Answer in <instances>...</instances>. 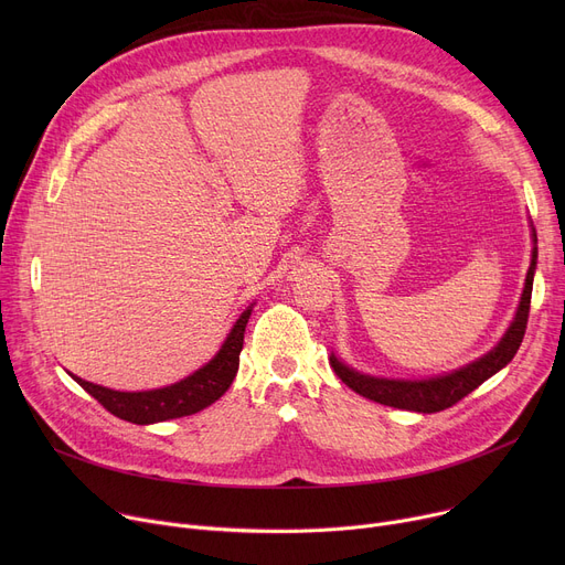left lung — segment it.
I'll return each instance as SVG.
<instances>
[{"instance_id":"left-lung-1","label":"left lung","mask_w":565,"mask_h":565,"mask_svg":"<svg viewBox=\"0 0 565 565\" xmlns=\"http://www.w3.org/2000/svg\"><path fill=\"white\" fill-rule=\"evenodd\" d=\"M531 265L526 270L524 279V290L522 298L515 311V318L511 320L509 330L503 332L499 343L486 352L483 358L477 362H471L462 369H456L451 373L444 375H433V377H422V380H401V377H377L362 373L358 369H352L343 364L337 354H330V364L334 373L345 382L352 392H358L360 396L375 401L380 405H390L398 409H409V412H422V414H433L441 412L451 405H456L460 398L471 394L473 390L483 384L488 377L499 373L503 366H507L524 339L526 330V318H529V305H531V288H533V275H536V263H539V237L536 228L531 224Z\"/></svg>"}]
</instances>
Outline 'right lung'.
I'll list each match as a JSON object with an SVG mask.
<instances>
[{"label":"right lung","mask_w":565,"mask_h":565,"mask_svg":"<svg viewBox=\"0 0 565 565\" xmlns=\"http://www.w3.org/2000/svg\"><path fill=\"white\" fill-rule=\"evenodd\" d=\"M252 309L254 305H249L241 313V318L235 320L222 348L217 350V354L211 362L203 364L199 371L183 377L181 382L169 384V387H160L151 392H116V390L100 387V384L86 382L73 373L71 375L84 392L92 394L107 412H111L114 417L124 422L148 426V424L188 417V414H196L203 407L213 405L231 387L237 366H241V350H243L245 328L249 322Z\"/></svg>","instance_id":"add662e5"}]
</instances>
